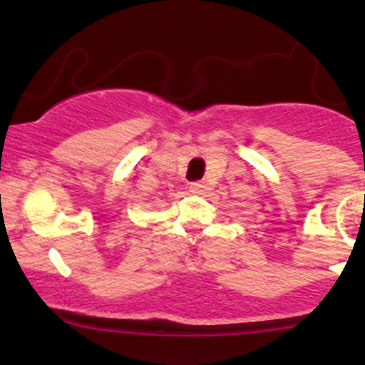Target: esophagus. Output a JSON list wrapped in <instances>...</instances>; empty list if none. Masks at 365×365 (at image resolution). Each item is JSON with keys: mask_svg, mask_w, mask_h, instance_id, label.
I'll return each mask as SVG.
<instances>
[{"mask_svg": "<svg viewBox=\"0 0 365 365\" xmlns=\"http://www.w3.org/2000/svg\"><path fill=\"white\" fill-rule=\"evenodd\" d=\"M188 190H190L192 194H204V192L207 190V185L206 182H192L190 185H188Z\"/></svg>", "mask_w": 365, "mask_h": 365, "instance_id": "obj_1", "label": "esophagus"}]
</instances>
